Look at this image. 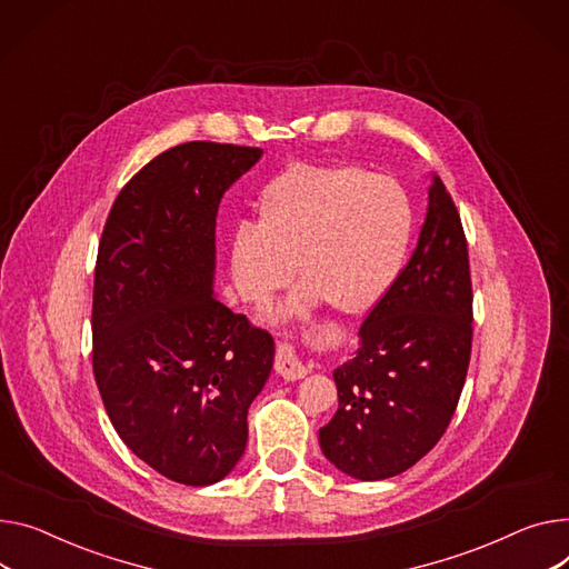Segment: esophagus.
<instances>
[{"instance_id": "obj_1", "label": "esophagus", "mask_w": 569, "mask_h": 569, "mask_svg": "<svg viewBox=\"0 0 569 569\" xmlns=\"http://www.w3.org/2000/svg\"><path fill=\"white\" fill-rule=\"evenodd\" d=\"M274 370L283 377V380L288 382H295V380H301L309 372V368L299 361V357L295 355L292 346L288 343H281L277 348V357H274Z\"/></svg>"}]
</instances>
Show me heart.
<instances>
[{
	"label": "heart",
	"instance_id": "b5f03b06",
	"mask_svg": "<svg viewBox=\"0 0 569 569\" xmlns=\"http://www.w3.org/2000/svg\"><path fill=\"white\" fill-rule=\"evenodd\" d=\"M256 223L231 236L229 262L244 301L270 299L305 277L288 313L329 299L343 313H366L396 277L411 236L398 182L350 164H295L262 189Z\"/></svg>",
	"mask_w": 569,
	"mask_h": 569
}]
</instances>
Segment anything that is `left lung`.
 <instances>
[{
    "mask_svg": "<svg viewBox=\"0 0 569 569\" xmlns=\"http://www.w3.org/2000/svg\"><path fill=\"white\" fill-rule=\"evenodd\" d=\"M471 322L467 236L435 176L419 244L368 311L355 359L333 370L338 411L320 428L325 458L352 478L385 480L428 456L458 409Z\"/></svg>",
    "mask_w": 569,
    "mask_h": 569,
    "instance_id": "1",
    "label": "left lung"
}]
</instances>
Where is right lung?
I'll use <instances>...</instances> for the list:
<instances>
[{
    "instance_id": "obj_1",
    "label": "right lung",
    "mask_w": 569,
    "mask_h": 569,
    "mask_svg": "<svg viewBox=\"0 0 569 569\" xmlns=\"http://www.w3.org/2000/svg\"><path fill=\"white\" fill-rule=\"evenodd\" d=\"M260 148L187 141L113 199L96 258L93 375L126 446L164 478L203 487L247 448V413L274 338L212 295L217 208Z\"/></svg>"
}]
</instances>
